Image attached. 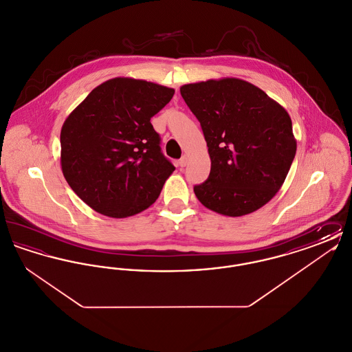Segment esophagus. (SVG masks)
Masks as SVG:
<instances>
[{
    "label": "esophagus",
    "mask_w": 352,
    "mask_h": 352,
    "mask_svg": "<svg viewBox=\"0 0 352 352\" xmlns=\"http://www.w3.org/2000/svg\"><path fill=\"white\" fill-rule=\"evenodd\" d=\"M187 162H188V155H186V154H184V155H182V158L179 160V162H178V164H179V166H181V168H184V166L187 165Z\"/></svg>",
    "instance_id": "1"
}]
</instances>
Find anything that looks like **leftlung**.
I'll return each instance as SVG.
<instances>
[{"label": "left lung", "instance_id": "left-lung-1", "mask_svg": "<svg viewBox=\"0 0 352 352\" xmlns=\"http://www.w3.org/2000/svg\"><path fill=\"white\" fill-rule=\"evenodd\" d=\"M201 122L211 171L194 187L204 207L226 217L261 208L281 188L297 151L292 118L258 87L236 78L184 84Z\"/></svg>", "mask_w": 352, "mask_h": 352}]
</instances>
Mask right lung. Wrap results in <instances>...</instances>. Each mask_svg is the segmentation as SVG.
Masks as SVG:
<instances>
[{
    "label": "right lung",
    "mask_w": 352,
    "mask_h": 352,
    "mask_svg": "<svg viewBox=\"0 0 352 352\" xmlns=\"http://www.w3.org/2000/svg\"><path fill=\"white\" fill-rule=\"evenodd\" d=\"M174 89L132 78L107 80L66 118L60 165L74 192L109 218L151 207L175 170L162 154L151 118Z\"/></svg>",
    "instance_id": "right-lung-1"
}]
</instances>
